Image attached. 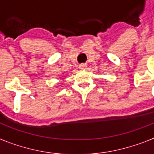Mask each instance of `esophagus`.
I'll use <instances>...</instances> for the list:
<instances>
[{"instance_id": "obj_1", "label": "esophagus", "mask_w": 154, "mask_h": 154, "mask_svg": "<svg viewBox=\"0 0 154 154\" xmlns=\"http://www.w3.org/2000/svg\"><path fill=\"white\" fill-rule=\"evenodd\" d=\"M87 67V65L85 63H82L79 65L80 69H85Z\"/></svg>"}]
</instances>
